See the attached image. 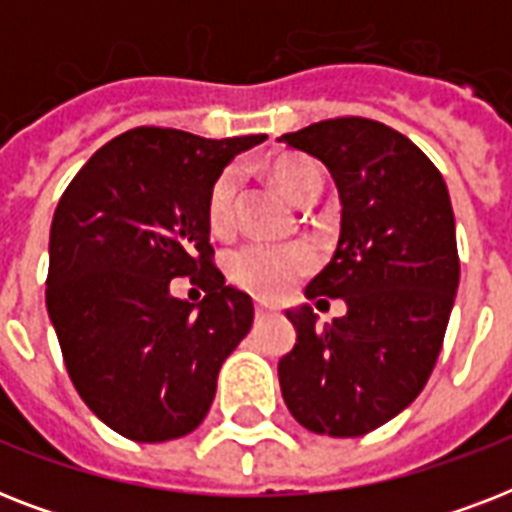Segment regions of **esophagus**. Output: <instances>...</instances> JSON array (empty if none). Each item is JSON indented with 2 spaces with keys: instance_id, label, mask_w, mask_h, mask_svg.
I'll use <instances>...</instances> for the list:
<instances>
[{
  "instance_id": "1",
  "label": "esophagus",
  "mask_w": 512,
  "mask_h": 512,
  "mask_svg": "<svg viewBox=\"0 0 512 512\" xmlns=\"http://www.w3.org/2000/svg\"><path fill=\"white\" fill-rule=\"evenodd\" d=\"M273 308L271 305H265V303H255V316L257 319H265V316H271Z\"/></svg>"
}]
</instances>
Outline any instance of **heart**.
I'll use <instances>...</instances> for the list:
<instances>
[{
    "instance_id": "heart-1",
    "label": "heart",
    "mask_w": 512,
    "mask_h": 512,
    "mask_svg": "<svg viewBox=\"0 0 512 512\" xmlns=\"http://www.w3.org/2000/svg\"><path fill=\"white\" fill-rule=\"evenodd\" d=\"M271 180L295 204H308L321 188L319 167L303 156H279L271 164ZM236 188H239V175L231 167L220 172L209 185L207 228L215 236H228L233 231ZM308 268H311V255L303 247L247 244L239 252H233L228 260V279L244 292L265 300H279Z\"/></svg>"
}]
</instances>
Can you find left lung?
I'll return each instance as SVG.
<instances>
[{"mask_svg":"<svg viewBox=\"0 0 512 512\" xmlns=\"http://www.w3.org/2000/svg\"><path fill=\"white\" fill-rule=\"evenodd\" d=\"M281 140L335 177L340 241L305 295L348 305L324 327L308 305L287 313L297 342L279 361L281 396L319 436H366L420 396L444 345L460 284L452 201L436 164L374 119L340 116Z\"/></svg>","mask_w":512,"mask_h":512,"instance_id":"left-lung-1","label":"left lung"}]
</instances>
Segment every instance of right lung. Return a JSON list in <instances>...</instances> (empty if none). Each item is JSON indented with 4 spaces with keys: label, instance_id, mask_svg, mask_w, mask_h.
<instances>
[{
    "label": "right lung",
    "instance_id": "right-lung-1",
    "mask_svg": "<svg viewBox=\"0 0 512 512\" xmlns=\"http://www.w3.org/2000/svg\"><path fill=\"white\" fill-rule=\"evenodd\" d=\"M263 140L135 127L95 151L60 196L47 313L76 393L119 436L159 444L199 428L220 366L252 327V300L215 265L207 193ZM180 275L205 289L201 304L169 295Z\"/></svg>",
    "mask_w": 512,
    "mask_h": 512
}]
</instances>
